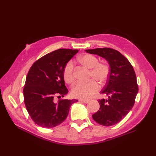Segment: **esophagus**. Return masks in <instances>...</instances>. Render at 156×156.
Instances as JSON below:
<instances>
[{"mask_svg": "<svg viewBox=\"0 0 156 156\" xmlns=\"http://www.w3.org/2000/svg\"><path fill=\"white\" fill-rule=\"evenodd\" d=\"M79 101L81 102H83V103H88V100H79Z\"/></svg>", "mask_w": 156, "mask_h": 156, "instance_id": "obj_1", "label": "esophagus"}]
</instances>
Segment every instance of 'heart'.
Segmentation results:
<instances>
[{"label":"heart","mask_w":156,"mask_h":156,"mask_svg":"<svg viewBox=\"0 0 156 156\" xmlns=\"http://www.w3.org/2000/svg\"><path fill=\"white\" fill-rule=\"evenodd\" d=\"M78 62L83 67L90 70L89 78L92 80L87 83L78 82L75 83L71 90L72 95L81 100H88L98 90V85H104L109 74V68L106 64L98 63L99 60L95 56L84 55L78 58ZM64 81L67 83H72L74 81L73 65L72 62H68L63 71Z\"/></svg>","instance_id":"1"}]
</instances>
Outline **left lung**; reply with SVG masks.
<instances>
[{
  "label": "left lung",
  "mask_w": 156,
  "mask_h": 156,
  "mask_svg": "<svg viewBox=\"0 0 156 156\" xmlns=\"http://www.w3.org/2000/svg\"><path fill=\"white\" fill-rule=\"evenodd\" d=\"M85 51L105 58L110 69L107 83L101 91V94L108 96V99L98 101L100 109L92 118L102 126L115 125L123 119L134 105L139 90L135 71L128 60L116 50L96 48Z\"/></svg>",
  "instance_id": "1"
}]
</instances>
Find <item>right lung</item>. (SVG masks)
<instances>
[{
    "mask_svg": "<svg viewBox=\"0 0 156 156\" xmlns=\"http://www.w3.org/2000/svg\"><path fill=\"white\" fill-rule=\"evenodd\" d=\"M79 50L60 49L45 55L31 66L26 78L23 96L27 110L39 126L50 128L66 120L70 107L78 100H61L55 96L68 93L65 86L63 71L65 66Z\"/></svg>",
    "mask_w": 156,
    "mask_h": 156,
    "instance_id": "right-lung-1",
    "label": "right lung"
}]
</instances>
